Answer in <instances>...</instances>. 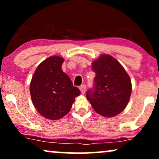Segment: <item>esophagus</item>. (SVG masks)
I'll return each mask as SVG.
<instances>
[{
    "mask_svg": "<svg viewBox=\"0 0 159 159\" xmlns=\"http://www.w3.org/2000/svg\"><path fill=\"white\" fill-rule=\"evenodd\" d=\"M80 91H81L82 94H84V93H85V91H86V85H84V84H83V85H81L80 87Z\"/></svg>",
    "mask_w": 159,
    "mask_h": 159,
    "instance_id": "esophagus-1",
    "label": "esophagus"
}]
</instances>
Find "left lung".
<instances>
[{"label":"left lung","mask_w":159,"mask_h":159,"mask_svg":"<svg viewBox=\"0 0 159 159\" xmlns=\"http://www.w3.org/2000/svg\"><path fill=\"white\" fill-rule=\"evenodd\" d=\"M96 74L94 85L86 93L87 98L98 114L106 117L119 114L129 102L131 80L124 67L109 55H102L93 62Z\"/></svg>","instance_id":"left-lung-1"}]
</instances>
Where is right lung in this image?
Masks as SVG:
<instances>
[{
    "label": "right lung",
    "instance_id": "add662e5",
    "mask_svg": "<svg viewBox=\"0 0 159 159\" xmlns=\"http://www.w3.org/2000/svg\"><path fill=\"white\" fill-rule=\"evenodd\" d=\"M64 58L51 56L41 63L30 82L33 105L45 118L56 120L70 111L80 90L73 86L68 75L61 69Z\"/></svg>",
    "mask_w": 159,
    "mask_h": 159
}]
</instances>
